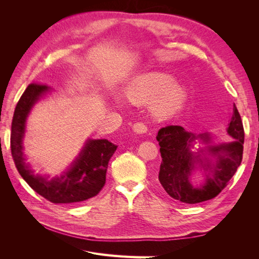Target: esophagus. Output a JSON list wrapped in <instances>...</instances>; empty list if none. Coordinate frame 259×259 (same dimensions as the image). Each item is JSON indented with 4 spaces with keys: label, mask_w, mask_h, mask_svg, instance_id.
Wrapping results in <instances>:
<instances>
[{
    "label": "esophagus",
    "mask_w": 259,
    "mask_h": 259,
    "mask_svg": "<svg viewBox=\"0 0 259 259\" xmlns=\"http://www.w3.org/2000/svg\"><path fill=\"white\" fill-rule=\"evenodd\" d=\"M133 130H134V132L137 133V134H144V133L148 131V126L143 122H137L133 125Z\"/></svg>",
    "instance_id": "obj_1"
}]
</instances>
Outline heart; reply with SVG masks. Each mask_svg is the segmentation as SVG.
I'll list each match as a JSON object with an SVG mask.
<instances>
[{
  "label": "heart",
  "mask_w": 259,
  "mask_h": 259,
  "mask_svg": "<svg viewBox=\"0 0 259 259\" xmlns=\"http://www.w3.org/2000/svg\"><path fill=\"white\" fill-rule=\"evenodd\" d=\"M125 96L134 104L151 103L155 99L152 106L153 113L159 117H166L182 108L186 94L171 75L151 72L133 81L126 89Z\"/></svg>",
  "instance_id": "heart-1"
}]
</instances>
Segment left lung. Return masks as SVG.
<instances>
[{
	"instance_id": "1",
	"label": "left lung",
	"mask_w": 259,
	"mask_h": 259,
	"mask_svg": "<svg viewBox=\"0 0 259 259\" xmlns=\"http://www.w3.org/2000/svg\"><path fill=\"white\" fill-rule=\"evenodd\" d=\"M228 133L234 142L207 148L209 153L217 156L216 165L211 166L209 162L203 163L200 154H194L190 150L192 142L197 139L192 133L179 125H168L159 131L156 140L162 156L159 180L170 198L187 204H197L214 199L225 189L236 174L243 156L244 130L236 105L233 106ZM199 137L206 143L210 139L207 134ZM198 162L203 168L211 169L212 175L207 176L204 185L193 187L189 182V176Z\"/></svg>"
}]
</instances>
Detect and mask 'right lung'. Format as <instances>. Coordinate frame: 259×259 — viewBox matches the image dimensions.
<instances>
[{"mask_svg":"<svg viewBox=\"0 0 259 259\" xmlns=\"http://www.w3.org/2000/svg\"><path fill=\"white\" fill-rule=\"evenodd\" d=\"M50 91L46 84L31 83L23 92L12 121L11 151L19 174L32 189L55 204L79 203L95 197L106 183L109 160L116 146L107 139L89 140L72 167L59 178L49 180L35 176L26 165L22 153V138L26 119L31 108L43 94Z\"/></svg>","mask_w":259,"mask_h":259,"instance_id":"right-lung-1","label":"right lung"}]
</instances>
